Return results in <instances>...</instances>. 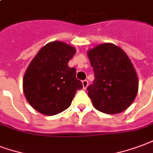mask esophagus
I'll return each instance as SVG.
<instances>
[{
	"label": "esophagus",
	"mask_w": 153,
	"mask_h": 153,
	"mask_svg": "<svg viewBox=\"0 0 153 153\" xmlns=\"http://www.w3.org/2000/svg\"><path fill=\"white\" fill-rule=\"evenodd\" d=\"M88 84H89V82H88L87 80H84V81H82V85H83V89L85 90L88 86Z\"/></svg>",
	"instance_id": "1"
}]
</instances>
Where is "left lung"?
I'll use <instances>...</instances> for the list:
<instances>
[{
	"instance_id": "obj_1",
	"label": "left lung",
	"mask_w": 153,
	"mask_h": 153,
	"mask_svg": "<svg viewBox=\"0 0 153 153\" xmlns=\"http://www.w3.org/2000/svg\"><path fill=\"white\" fill-rule=\"evenodd\" d=\"M94 80L87 87L94 107L100 112L115 114L128 108L138 93V76L129 57L110 43L88 51Z\"/></svg>"
}]
</instances>
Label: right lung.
Masks as SVG:
<instances>
[{
	"label": "right lung",
	"instance_id": "obj_1",
	"mask_svg": "<svg viewBox=\"0 0 153 153\" xmlns=\"http://www.w3.org/2000/svg\"><path fill=\"white\" fill-rule=\"evenodd\" d=\"M75 48L53 41L41 48L24 74L23 87L30 105L36 111L53 116L71 105L76 90L83 88L76 77V68L68 67Z\"/></svg>",
	"mask_w": 153,
	"mask_h": 153
}]
</instances>
